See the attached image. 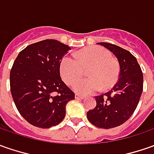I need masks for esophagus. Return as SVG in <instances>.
Segmentation results:
<instances>
[{
    "mask_svg": "<svg viewBox=\"0 0 154 154\" xmlns=\"http://www.w3.org/2000/svg\"><path fill=\"white\" fill-rule=\"evenodd\" d=\"M75 98L77 99V100H82V99H84V96H82L81 94H75Z\"/></svg>",
    "mask_w": 154,
    "mask_h": 154,
    "instance_id": "esophagus-1",
    "label": "esophagus"
}]
</instances>
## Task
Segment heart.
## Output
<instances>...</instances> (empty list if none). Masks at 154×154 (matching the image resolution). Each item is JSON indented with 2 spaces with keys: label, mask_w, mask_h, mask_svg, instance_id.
<instances>
[{
  "label": "heart",
  "mask_w": 154,
  "mask_h": 154,
  "mask_svg": "<svg viewBox=\"0 0 154 154\" xmlns=\"http://www.w3.org/2000/svg\"><path fill=\"white\" fill-rule=\"evenodd\" d=\"M75 57H63L60 64L61 78L68 85L79 80L88 69V79L74 83L75 92L91 94L102 89L112 88L117 83L120 74L118 61L111 58L106 48L94 46L83 48L75 54Z\"/></svg>",
  "instance_id": "1"
}]
</instances>
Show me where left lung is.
I'll use <instances>...</instances> for the list:
<instances>
[{"instance_id":"left-lung-1","label":"left lung","mask_w":154,"mask_h":154,"mask_svg":"<svg viewBox=\"0 0 154 154\" xmlns=\"http://www.w3.org/2000/svg\"><path fill=\"white\" fill-rule=\"evenodd\" d=\"M117 57L119 79L107 93L95 96L96 106L87 112L88 121L101 129L123 125L134 113L143 90V74L135 57L119 46L99 42Z\"/></svg>"}]
</instances>
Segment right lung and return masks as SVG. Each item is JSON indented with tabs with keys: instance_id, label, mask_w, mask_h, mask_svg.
I'll list each match as a JSON object with an SVG mask.
<instances>
[{
	"instance_id": "right-lung-1",
	"label": "right lung",
	"mask_w": 154,
	"mask_h": 154,
	"mask_svg": "<svg viewBox=\"0 0 154 154\" xmlns=\"http://www.w3.org/2000/svg\"><path fill=\"white\" fill-rule=\"evenodd\" d=\"M71 49L54 39L27 46L14 60L10 89L15 106L30 125L48 129L66 116V104L75 94L61 80V59Z\"/></svg>"
}]
</instances>
